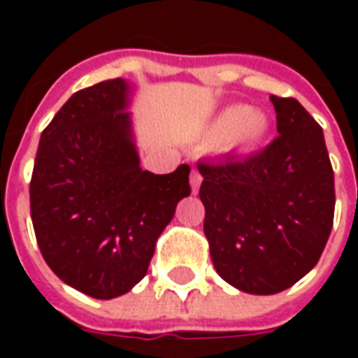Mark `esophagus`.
<instances>
[{"label": "esophagus", "mask_w": 358, "mask_h": 358, "mask_svg": "<svg viewBox=\"0 0 358 358\" xmlns=\"http://www.w3.org/2000/svg\"><path fill=\"white\" fill-rule=\"evenodd\" d=\"M203 182V176L199 174V171L197 169H192V174H189V184H192V192L194 194H197V189H199V186H201Z\"/></svg>", "instance_id": "1"}]
</instances>
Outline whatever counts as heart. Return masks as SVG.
<instances>
[{
  "label": "heart",
  "instance_id": "obj_1",
  "mask_svg": "<svg viewBox=\"0 0 358 358\" xmlns=\"http://www.w3.org/2000/svg\"><path fill=\"white\" fill-rule=\"evenodd\" d=\"M268 130V118L261 110L248 109L243 105H234L222 110L213 124V140L230 141L234 145L253 148L263 140Z\"/></svg>",
  "mask_w": 358,
  "mask_h": 358
}]
</instances>
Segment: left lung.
I'll return each instance as SVG.
<instances>
[{
    "instance_id": "obj_1",
    "label": "left lung",
    "mask_w": 358,
    "mask_h": 358,
    "mask_svg": "<svg viewBox=\"0 0 358 358\" xmlns=\"http://www.w3.org/2000/svg\"><path fill=\"white\" fill-rule=\"evenodd\" d=\"M278 136L245 159L199 161L203 230L218 276L241 292H284L330 238L334 171L320 124L293 97L270 95Z\"/></svg>"
}]
</instances>
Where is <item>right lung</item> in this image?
<instances>
[{
	"label": "right lung",
	"instance_id": "add662e5",
	"mask_svg": "<svg viewBox=\"0 0 358 358\" xmlns=\"http://www.w3.org/2000/svg\"><path fill=\"white\" fill-rule=\"evenodd\" d=\"M128 84L84 88L45 126L30 180V215L45 263L95 299L130 292L148 272L155 241L192 194L189 166L140 169L130 138Z\"/></svg>",
	"mask_w": 358,
	"mask_h": 358
}]
</instances>
